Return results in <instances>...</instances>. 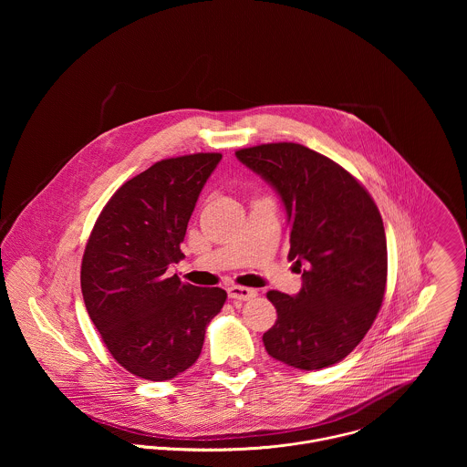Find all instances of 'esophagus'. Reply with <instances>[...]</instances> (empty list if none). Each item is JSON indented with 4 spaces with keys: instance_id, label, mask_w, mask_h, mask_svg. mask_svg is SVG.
Segmentation results:
<instances>
[{
    "instance_id": "34e87169",
    "label": "esophagus",
    "mask_w": 467,
    "mask_h": 467,
    "mask_svg": "<svg viewBox=\"0 0 467 467\" xmlns=\"http://www.w3.org/2000/svg\"><path fill=\"white\" fill-rule=\"evenodd\" d=\"M228 296L234 300H252L257 296V291L252 287H244V285H230L228 289Z\"/></svg>"
}]
</instances>
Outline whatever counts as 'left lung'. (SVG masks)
Returning <instances> with one entry per match:
<instances>
[{
	"instance_id": "obj_1",
	"label": "left lung",
	"mask_w": 467,
	"mask_h": 467,
	"mask_svg": "<svg viewBox=\"0 0 467 467\" xmlns=\"http://www.w3.org/2000/svg\"><path fill=\"white\" fill-rule=\"evenodd\" d=\"M235 156L278 192L291 226L287 259L307 263L295 296L267 291L276 309L263 336L267 354L300 370L334 365L365 337L383 304L381 213L350 172L300 143H263Z\"/></svg>"
}]
</instances>
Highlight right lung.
Returning a JSON list of instances; mask_svg holds the SVG:
<instances>
[{"mask_svg": "<svg viewBox=\"0 0 467 467\" xmlns=\"http://www.w3.org/2000/svg\"><path fill=\"white\" fill-rule=\"evenodd\" d=\"M221 158L198 152L156 161L111 196L88 239L80 266L88 315L111 356L141 379L167 381L192 367L206 326L226 302L221 287L167 275L185 257L189 219Z\"/></svg>", "mask_w": 467, "mask_h": 467, "instance_id": "add662e5", "label": "right lung"}]
</instances>
